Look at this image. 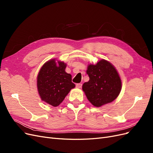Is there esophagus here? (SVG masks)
Returning <instances> with one entry per match:
<instances>
[{
    "instance_id": "34e87169",
    "label": "esophagus",
    "mask_w": 153,
    "mask_h": 153,
    "mask_svg": "<svg viewBox=\"0 0 153 153\" xmlns=\"http://www.w3.org/2000/svg\"><path fill=\"white\" fill-rule=\"evenodd\" d=\"M82 86V84H76V87H77V88H81Z\"/></svg>"
}]
</instances>
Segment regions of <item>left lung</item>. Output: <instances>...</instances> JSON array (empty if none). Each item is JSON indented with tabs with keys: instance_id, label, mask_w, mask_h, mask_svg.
Segmentation results:
<instances>
[{
	"instance_id": "1",
	"label": "left lung",
	"mask_w": 153,
	"mask_h": 153,
	"mask_svg": "<svg viewBox=\"0 0 153 153\" xmlns=\"http://www.w3.org/2000/svg\"><path fill=\"white\" fill-rule=\"evenodd\" d=\"M87 74L89 80L82 85L87 98L99 107L117 98L121 90V80L112 64L101 60L96 65L88 66Z\"/></svg>"
}]
</instances>
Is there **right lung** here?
<instances>
[{"label": "right lung", "instance_id": "add662e5", "mask_svg": "<svg viewBox=\"0 0 153 153\" xmlns=\"http://www.w3.org/2000/svg\"><path fill=\"white\" fill-rule=\"evenodd\" d=\"M66 64L55 59L46 62L38 76L37 85L41 100L53 106L61 104L69 92L75 87L71 75L65 71Z\"/></svg>", "mask_w": 153, "mask_h": 153}]
</instances>
